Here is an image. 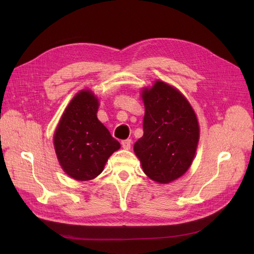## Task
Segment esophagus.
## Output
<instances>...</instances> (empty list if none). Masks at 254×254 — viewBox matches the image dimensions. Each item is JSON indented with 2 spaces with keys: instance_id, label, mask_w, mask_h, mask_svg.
I'll return each instance as SVG.
<instances>
[{
  "instance_id": "34e87169",
  "label": "esophagus",
  "mask_w": 254,
  "mask_h": 254,
  "mask_svg": "<svg viewBox=\"0 0 254 254\" xmlns=\"http://www.w3.org/2000/svg\"><path fill=\"white\" fill-rule=\"evenodd\" d=\"M130 146H131V140L130 139L122 141V147L124 149H127V150L130 149Z\"/></svg>"
}]
</instances>
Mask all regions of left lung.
I'll list each match as a JSON object with an SVG mask.
<instances>
[{"instance_id": "left-lung-1", "label": "left lung", "mask_w": 254, "mask_h": 254, "mask_svg": "<svg viewBox=\"0 0 254 254\" xmlns=\"http://www.w3.org/2000/svg\"><path fill=\"white\" fill-rule=\"evenodd\" d=\"M144 134L134 143L144 173L159 183L178 179L190 166L199 140L196 114L178 90L162 81L142 93Z\"/></svg>"}]
</instances>
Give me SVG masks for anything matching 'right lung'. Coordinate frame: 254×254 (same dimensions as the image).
Here are the masks:
<instances>
[{
  "mask_svg": "<svg viewBox=\"0 0 254 254\" xmlns=\"http://www.w3.org/2000/svg\"><path fill=\"white\" fill-rule=\"evenodd\" d=\"M97 109L94 94L80 91L66 107L54 136L61 167L79 181L91 180L101 174L108 158L121 147L98 121Z\"/></svg>",
  "mask_w": 254,
  "mask_h": 254,
  "instance_id": "right-lung-1",
  "label": "right lung"
}]
</instances>
